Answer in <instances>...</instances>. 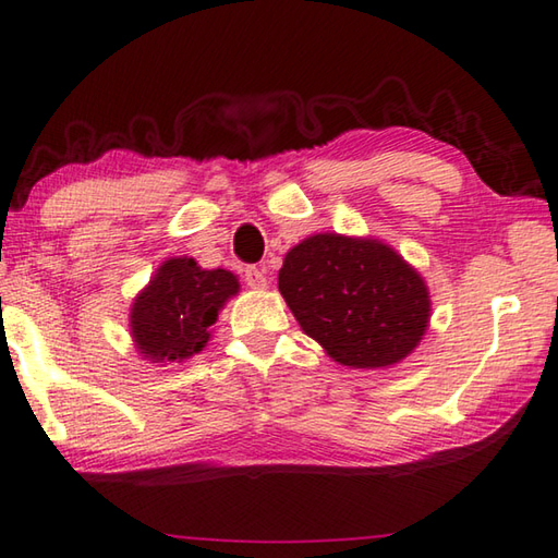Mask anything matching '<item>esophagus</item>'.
Listing matches in <instances>:
<instances>
[{"instance_id":"obj_1","label":"esophagus","mask_w":558,"mask_h":558,"mask_svg":"<svg viewBox=\"0 0 558 558\" xmlns=\"http://www.w3.org/2000/svg\"><path fill=\"white\" fill-rule=\"evenodd\" d=\"M244 284H247L250 289H257V291H262V289H267V271L264 269H259V267H247L244 269Z\"/></svg>"}]
</instances>
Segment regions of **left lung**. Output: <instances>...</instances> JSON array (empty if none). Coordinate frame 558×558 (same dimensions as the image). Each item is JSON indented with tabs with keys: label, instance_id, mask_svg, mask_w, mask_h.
<instances>
[{
	"label": "left lung",
	"instance_id": "8db88e82",
	"mask_svg": "<svg viewBox=\"0 0 558 558\" xmlns=\"http://www.w3.org/2000/svg\"><path fill=\"white\" fill-rule=\"evenodd\" d=\"M279 291L301 330L353 369L402 363L432 320L424 277L377 238L311 234L287 252Z\"/></svg>",
	"mask_w": 558,
	"mask_h": 558
}]
</instances>
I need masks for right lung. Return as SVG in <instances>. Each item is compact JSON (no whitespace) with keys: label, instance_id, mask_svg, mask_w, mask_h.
Listing matches in <instances>:
<instances>
[{"label":"right lung","instance_id":"obj_1","mask_svg":"<svg viewBox=\"0 0 558 558\" xmlns=\"http://www.w3.org/2000/svg\"><path fill=\"white\" fill-rule=\"evenodd\" d=\"M240 281L228 269H203L193 257H169L156 267L130 308L136 353L156 365L185 363L208 345L213 324Z\"/></svg>","mask_w":558,"mask_h":558}]
</instances>
